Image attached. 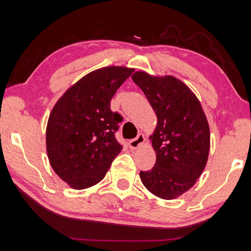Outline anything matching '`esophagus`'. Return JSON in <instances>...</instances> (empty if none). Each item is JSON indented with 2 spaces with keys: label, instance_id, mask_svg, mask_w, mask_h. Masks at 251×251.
Returning a JSON list of instances; mask_svg holds the SVG:
<instances>
[{
  "label": "esophagus",
  "instance_id": "obj_1",
  "mask_svg": "<svg viewBox=\"0 0 251 251\" xmlns=\"http://www.w3.org/2000/svg\"><path fill=\"white\" fill-rule=\"evenodd\" d=\"M144 143H145V137H144L143 134H139L136 138L130 139L128 142V146L130 150H137V148L141 147Z\"/></svg>",
  "mask_w": 251,
  "mask_h": 251
}]
</instances>
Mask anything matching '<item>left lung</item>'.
<instances>
[{
    "label": "left lung",
    "instance_id": "8db88e82",
    "mask_svg": "<svg viewBox=\"0 0 251 251\" xmlns=\"http://www.w3.org/2000/svg\"><path fill=\"white\" fill-rule=\"evenodd\" d=\"M157 115L151 136L156 152L152 169L141 172L142 182L161 199H175L196 184L206 167L210 148L208 121L197 96L171 75H131Z\"/></svg>",
    "mask_w": 251,
    "mask_h": 251
}]
</instances>
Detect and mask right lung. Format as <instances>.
<instances>
[{"mask_svg":"<svg viewBox=\"0 0 251 251\" xmlns=\"http://www.w3.org/2000/svg\"><path fill=\"white\" fill-rule=\"evenodd\" d=\"M134 69L107 66L93 71L62 95L50 114L46 151L56 175L71 188H90L103 179L122 145V122L110 100Z\"/></svg>","mask_w":251,"mask_h":251,"instance_id":"obj_1","label":"right lung"}]
</instances>
